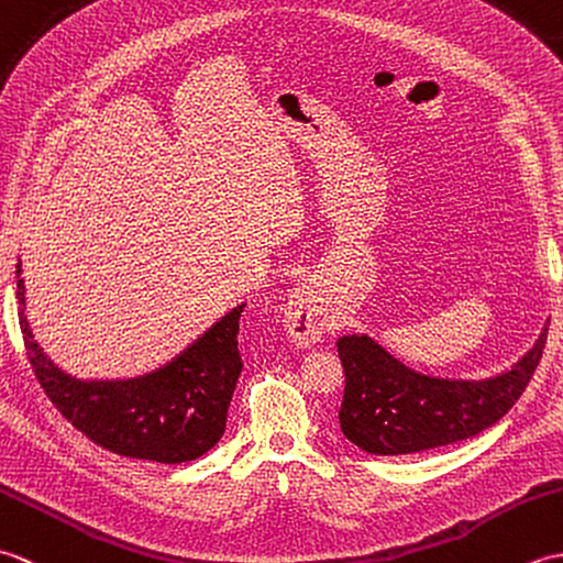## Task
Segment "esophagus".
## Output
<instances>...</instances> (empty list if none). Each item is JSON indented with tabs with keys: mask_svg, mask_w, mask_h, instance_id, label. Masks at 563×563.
I'll use <instances>...</instances> for the list:
<instances>
[{
	"mask_svg": "<svg viewBox=\"0 0 563 563\" xmlns=\"http://www.w3.org/2000/svg\"><path fill=\"white\" fill-rule=\"evenodd\" d=\"M283 327L290 341L297 345H312L321 339V333L329 327V307L312 285H302L297 288L283 312Z\"/></svg>",
	"mask_w": 563,
	"mask_h": 563,
	"instance_id": "obj_1",
	"label": "esophagus"
}]
</instances>
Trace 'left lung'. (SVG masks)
Returning a JSON list of instances; mask_svg holds the SVG:
<instances>
[{
    "instance_id": "8db88e82",
    "label": "left lung",
    "mask_w": 563,
    "mask_h": 563,
    "mask_svg": "<svg viewBox=\"0 0 563 563\" xmlns=\"http://www.w3.org/2000/svg\"><path fill=\"white\" fill-rule=\"evenodd\" d=\"M544 343L547 324L506 373L488 379H440L406 367L365 333L341 336L343 435L369 454H413L482 433L520 399L542 361Z\"/></svg>"
}]
</instances>
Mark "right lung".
Returning a JSON list of instances; mask_svg holds the SVG:
<instances>
[{
  "label": "right lung",
  "instance_id": "1",
  "mask_svg": "<svg viewBox=\"0 0 563 563\" xmlns=\"http://www.w3.org/2000/svg\"><path fill=\"white\" fill-rule=\"evenodd\" d=\"M23 292L26 288L19 278V324L33 373L47 399L79 433L123 457L162 464L198 460L218 445L244 367L236 349L244 305L214 321L196 343L154 373L133 379L84 382L63 373L33 341L23 314Z\"/></svg>",
  "mask_w": 563,
  "mask_h": 563
}]
</instances>
